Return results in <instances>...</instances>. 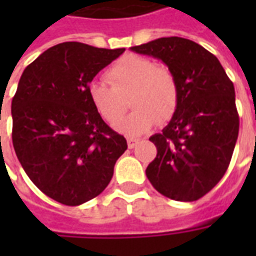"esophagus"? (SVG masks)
Instances as JSON below:
<instances>
[{"mask_svg":"<svg viewBox=\"0 0 256 256\" xmlns=\"http://www.w3.org/2000/svg\"><path fill=\"white\" fill-rule=\"evenodd\" d=\"M140 142L138 138H134V137H128V146L130 150H133L134 146H137V144Z\"/></svg>","mask_w":256,"mask_h":256,"instance_id":"obj_1","label":"esophagus"}]
</instances>
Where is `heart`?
<instances>
[{
    "label": "heart",
    "instance_id": "1",
    "mask_svg": "<svg viewBox=\"0 0 256 256\" xmlns=\"http://www.w3.org/2000/svg\"><path fill=\"white\" fill-rule=\"evenodd\" d=\"M106 80L88 84L90 102L106 122H116L128 102L134 111L115 124L119 132L138 136L155 122L164 123L176 114L180 102V84L172 68L136 54L119 58L106 71Z\"/></svg>",
    "mask_w": 256,
    "mask_h": 256
}]
</instances>
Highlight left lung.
Listing matches in <instances>:
<instances>
[{"label": "left lung", "mask_w": 256, "mask_h": 256, "mask_svg": "<svg viewBox=\"0 0 256 256\" xmlns=\"http://www.w3.org/2000/svg\"><path fill=\"white\" fill-rule=\"evenodd\" d=\"M130 49L162 60L180 84L177 111L150 138L158 155L146 177L166 198L198 200L225 176L236 145L240 120L233 82L220 60L190 40L167 36Z\"/></svg>", "instance_id": "left-lung-1"}]
</instances>
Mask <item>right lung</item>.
I'll list each match as a JSON object with an SVG mask.
<instances>
[{"label":"right lung","mask_w":256,"mask_h":256,"mask_svg":"<svg viewBox=\"0 0 256 256\" xmlns=\"http://www.w3.org/2000/svg\"><path fill=\"white\" fill-rule=\"evenodd\" d=\"M123 52L63 42L22 74L12 98L14 152L36 188L58 203L79 206L98 196L128 150L88 96V84Z\"/></svg>","instance_id":"right-lung-1"}]
</instances>
